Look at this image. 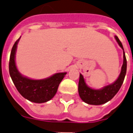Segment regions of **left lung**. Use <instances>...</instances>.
I'll return each instance as SVG.
<instances>
[{
	"label": "left lung",
	"instance_id": "1",
	"mask_svg": "<svg viewBox=\"0 0 133 133\" xmlns=\"http://www.w3.org/2000/svg\"><path fill=\"white\" fill-rule=\"evenodd\" d=\"M115 38L119 44L122 49L123 50V65L121 69V72L119 77L111 85H107L102 87V89H94L91 87H88L85 83L83 76L80 74L79 82H78V94L82 99V100L89 104L93 105H100L104 104L111 100L115 95L118 92L122 85L125 76L126 74V68H127V62H126V56H125L124 50L119 38L117 36H115Z\"/></svg>",
	"mask_w": 133,
	"mask_h": 133
}]
</instances>
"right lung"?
I'll return each mask as SVG.
<instances>
[{
  "mask_svg": "<svg viewBox=\"0 0 133 133\" xmlns=\"http://www.w3.org/2000/svg\"><path fill=\"white\" fill-rule=\"evenodd\" d=\"M20 37L13 46L9 59V70L13 83L24 98L35 103H44L55 96L59 84L67 72L56 73L48 78L40 80L31 79L22 76L17 69L15 61L17 45Z\"/></svg>",
  "mask_w": 133,
  "mask_h": 133,
  "instance_id": "obj_1",
  "label": "right lung"
}]
</instances>
